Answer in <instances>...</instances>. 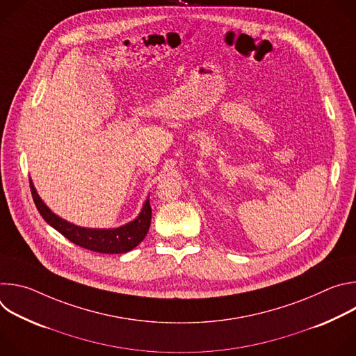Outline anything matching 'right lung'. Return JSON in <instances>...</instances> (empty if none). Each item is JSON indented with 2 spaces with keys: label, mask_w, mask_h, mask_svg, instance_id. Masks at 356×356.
I'll list each match as a JSON object with an SVG mask.
<instances>
[{
  "label": "right lung",
  "mask_w": 356,
  "mask_h": 356,
  "mask_svg": "<svg viewBox=\"0 0 356 356\" xmlns=\"http://www.w3.org/2000/svg\"><path fill=\"white\" fill-rule=\"evenodd\" d=\"M29 184L35 206L40 213L42 218L50 227H54L56 231L65 235L69 241L88 250L99 253H125L138 246L149 231L152 218L149 195L145 200L138 217L129 221L128 224H124L117 228H86L74 225L55 214L44 204V201L38 194L32 183V179H29Z\"/></svg>",
  "instance_id": "obj_1"
}]
</instances>
